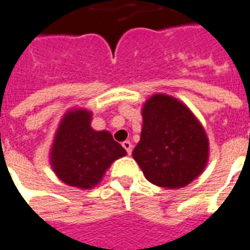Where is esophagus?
<instances>
[{"label": "esophagus", "instance_id": "obj_1", "mask_svg": "<svg viewBox=\"0 0 250 250\" xmlns=\"http://www.w3.org/2000/svg\"><path fill=\"white\" fill-rule=\"evenodd\" d=\"M123 146H124V149L126 150L127 154L130 156V154H132V150H133L132 143H130V141H124V143H123Z\"/></svg>", "mask_w": 250, "mask_h": 250}]
</instances>
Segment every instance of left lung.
I'll use <instances>...</instances> for the list:
<instances>
[{
	"label": "left lung",
	"instance_id": "left-lung-1",
	"mask_svg": "<svg viewBox=\"0 0 250 250\" xmlns=\"http://www.w3.org/2000/svg\"><path fill=\"white\" fill-rule=\"evenodd\" d=\"M143 130L133 158L157 187H187L205 169L209 141L189 107L167 94H154L143 107Z\"/></svg>",
	"mask_w": 250,
	"mask_h": 250
}]
</instances>
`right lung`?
I'll return each instance as SVG.
<instances>
[{
  "label": "right lung",
  "instance_id": "add662e5",
  "mask_svg": "<svg viewBox=\"0 0 250 250\" xmlns=\"http://www.w3.org/2000/svg\"><path fill=\"white\" fill-rule=\"evenodd\" d=\"M90 121L92 113L85 109L69 110L60 123L50 150V164L58 178L81 189L96 187L110 164L126 154L110 133L94 130Z\"/></svg>",
  "mask_w": 250,
  "mask_h": 250
}]
</instances>
